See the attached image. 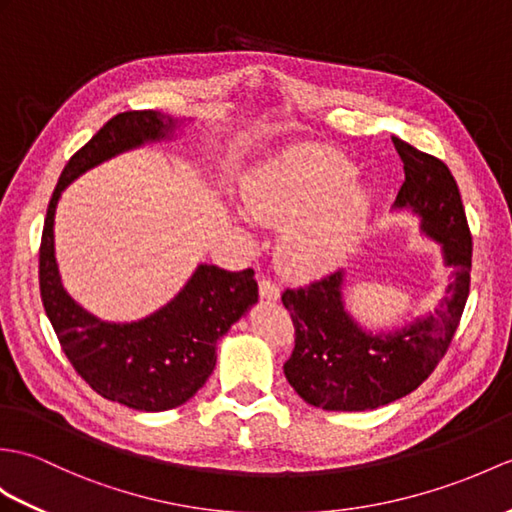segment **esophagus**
<instances>
[{"label": "esophagus", "mask_w": 512, "mask_h": 512, "mask_svg": "<svg viewBox=\"0 0 512 512\" xmlns=\"http://www.w3.org/2000/svg\"><path fill=\"white\" fill-rule=\"evenodd\" d=\"M259 294H261V299L277 301V299H279V294H281V290H279V285H277L275 281H270V279H261V281H259Z\"/></svg>", "instance_id": "esophagus-1"}]
</instances>
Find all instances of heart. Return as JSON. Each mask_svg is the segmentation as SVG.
<instances>
[{"instance_id": "obj_1", "label": "heart", "mask_w": 512, "mask_h": 512, "mask_svg": "<svg viewBox=\"0 0 512 512\" xmlns=\"http://www.w3.org/2000/svg\"><path fill=\"white\" fill-rule=\"evenodd\" d=\"M353 165L325 146H294L257 170L244 187V207L268 227H288L279 264L294 277L334 270L360 240L371 196L351 185Z\"/></svg>"}]
</instances>
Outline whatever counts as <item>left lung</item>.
I'll return each instance as SVG.
<instances>
[{
	"label": "left lung",
	"mask_w": 512,
	"mask_h": 512,
	"mask_svg": "<svg viewBox=\"0 0 512 512\" xmlns=\"http://www.w3.org/2000/svg\"><path fill=\"white\" fill-rule=\"evenodd\" d=\"M392 144L406 172L395 207L419 213L423 233L443 246L454 281L434 314L392 334H368L344 312L342 270L285 290L294 349L283 373L296 395L323 410H375L417 390L445 358L467 305L473 244L456 178L408 141L392 137Z\"/></svg>",
	"instance_id": "8db88e82"
}]
</instances>
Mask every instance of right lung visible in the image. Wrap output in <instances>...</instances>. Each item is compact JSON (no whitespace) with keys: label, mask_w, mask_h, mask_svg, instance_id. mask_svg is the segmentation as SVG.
<instances>
[{"label":"right lung","mask_w":512,"mask_h":512,"mask_svg":"<svg viewBox=\"0 0 512 512\" xmlns=\"http://www.w3.org/2000/svg\"><path fill=\"white\" fill-rule=\"evenodd\" d=\"M172 117L126 111L111 117L65 165L47 205L39 248L45 314L76 373L109 401L144 412L181 406L216 366V342L257 303L255 272L200 264L174 299L137 323H104L71 299L54 257V213L63 189L95 165L146 141L168 137Z\"/></svg>","instance_id":"add662e5"}]
</instances>
